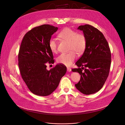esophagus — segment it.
I'll return each instance as SVG.
<instances>
[{
	"label": "esophagus",
	"instance_id": "34e87169",
	"mask_svg": "<svg viewBox=\"0 0 125 125\" xmlns=\"http://www.w3.org/2000/svg\"><path fill=\"white\" fill-rule=\"evenodd\" d=\"M67 70L68 72H71V68H67Z\"/></svg>",
	"mask_w": 125,
	"mask_h": 125
}]
</instances>
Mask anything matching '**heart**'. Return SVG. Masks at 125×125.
<instances>
[{
	"label": "heart",
	"mask_w": 125,
	"mask_h": 125,
	"mask_svg": "<svg viewBox=\"0 0 125 125\" xmlns=\"http://www.w3.org/2000/svg\"><path fill=\"white\" fill-rule=\"evenodd\" d=\"M61 39L70 43L68 53H62L57 58V62L67 66H70L73 63L76 57L75 51L79 54L84 51L86 45V39L83 33L77 32L69 28H64L58 34ZM49 47L51 51L56 53L57 50V42L54 39H51L49 41Z\"/></svg>",
	"instance_id": "heart-1"
}]
</instances>
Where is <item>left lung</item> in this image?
Here are the masks:
<instances>
[{
    "mask_svg": "<svg viewBox=\"0 0 125 125\" xmlns=\"http://www.w3.org/2000/svg\"><path fill=\"white\" fill-rule=\"evenodd\" d=\"M77 29L83 31L86 45L83 55L76 63L79 68L72 70L81 75L75 86L84 94H94L102 87L108 78L111 61L110 48L103 33L96 28L85 25Z\"/></svg>",
    "mask_w": 125,
    "mask_h": 125,
    "instance_id": "8db88e82",
    "label": "left lung"
}]
</instances>
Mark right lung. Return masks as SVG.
<instances>
[{
  "mask_svg": "<svg viewBox=\"0 0 125 125\" xmlns=\"http://www.w3.org/2000/svg\"><path fill=\"white\" fill-rule=\"evenodd\" d=\"M57 30L49 25L35 27L26 33L21 42L18 54L20 73L30 91L35 95L51 94L66 73V67L61 64L46 69L47 62H54L49 41Z\"/></svg>",
  "mask_w": 125,
  "mask_h": 125,
  "instance_id": "right-lung-1",
  "label": "right lung"
}]
</instances>
